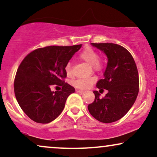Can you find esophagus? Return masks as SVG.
Listing matches in <instances>:
<instances>
[{"label":"esophagus","instance_id":"obj_1","mask_svg":"<svg viewBox=\"0 0 157 157\" xmlns=\"http://www.w3.org/2000/svg\"><path fill=\"white\" fill-rule=\"evenodd\" d=\"M77 93H80V94H83L85 93L84 91H82V90H78V91H77Z\"/></svg>","mask_w":157,"mask_h":157}]
</instances>
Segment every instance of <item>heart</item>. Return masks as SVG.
<instances>
[{
    "label": "heart",
    "mask_w": 157,
    "mask_h": 157,
    "mask_svg": "<svg viewBox=\"0 0 157 157\" xmlns=\"http://www.w3.org/2000/svg\"><path fill=\"white\" fill-rule=\"evenodd\" d=\"M80 60L84 62L87 63L88 64L91 65V68L94 71H100L105 66V62L103 59L99 57V54L97 51L91 47H86L85 49L80 54L79 56ZM65 71H66V76H71V64L68 63L65 66ZM96 81V78L94 77H88V78L77 79V80L73 81V85L76 88L81 89H88Z\"/></svg>",
    "instance_id": "1"
}]
</instances>
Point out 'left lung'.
Wrapping results in <instances>:
<instances>
[{
	"label": "left lung",
	"mask_w": 157,
	"mask_h": 157,
	"mask_svg": "<svg viewBox=\"0 0 157 157\" xmlns=\"http://www.w3.org/2000/svg\"><path fill=\"white\" fill-rule=\"evenodd\" d=\"M105 54L107 67L104 78L97 82L98 89L108 90L105 96L93 91L94 101L88 105L89 113L98 121L110 123L123 117L134 105L139 93V75L131 53L120 45L103 43L91 44Z\"/></svg>",
	"instance_id": "8db88e82"
}]
</instances>
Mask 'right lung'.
Returning <instances> with one entry per match:
<instances>
[{
    "mask_svg": "<svg viewBox=\"0 0 157 157\" xmlns=\"http://www.w3.org/2000/svg\"><path fill=\"white\" fill-rule=\"evenodd\" d=\"M81 46L39 48L21 63L14 82L15 94L21 109L33 121L48 123L63 111L68 97L75 91L65 82V66ZM53 84L61 86V91L52 92Z\"/></svg>",
    "mask_w": 157,
    "mask_h": 157,
    "instance_id": "add662e5",
    "label": "right lung"
}]
</instances>
